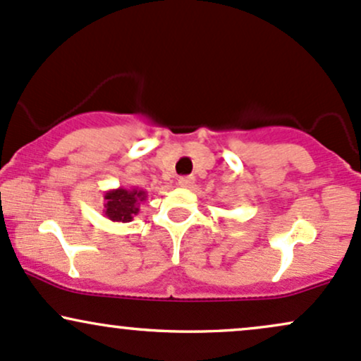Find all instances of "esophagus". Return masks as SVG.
<instances>
[{"label": "esophagus", "mask_w": 361, "mask_h": 361, "mask_svg": "<svg viewBox=\"0 0 361 361\" xmlns=\"http://www.w3.org/2000/svg\"><path fill=\"white\" fill-rule=\"evenodd\" d=\"M177 182H179L180 188L188 189V188H191V185L194 184V177L192 176H182V177H179V180H177Z\"/></svg>", "instance_id": "esophagus-1"}]
</instances>
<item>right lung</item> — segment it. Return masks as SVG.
<instances>
[{
	"mask_svg": "<svg viewBox=\"0 0 361 361\" xmlns=\"http://www.w3.org/2000/svg\"><path fill=\"white\" fill-rule=\"evenodd\" d=\"M104 216L111 221H128L140 212V204L147 200V191L137 188H117L104 194Z\"/></svg>",
	"mask_w": 361,
	"mask_h": 361,
	"instance_id": "obj_1",
	"label": "right lung"
}]
</instances>
